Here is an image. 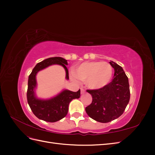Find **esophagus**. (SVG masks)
<instances>
[{"label":"esophagus","mask_w":155,"mask_h":155,"mask_svg":"<svg viewBox=\"0 0 155 155\" xmlns=\"http://www.w3.org/2000/svg\"><path fill=\"white\" fill-rule=\"evenodd\" d=\"M85 89H83V88H81V94H84L85 93Z\"/></svg>","instance_id":"34e87169"}]
</instances>
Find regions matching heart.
<instances>
[{
    "label": "heart",
    "mask_w": 155,
    "mask_h": 155,
    "mask_svg": "<svg viewBox=\"0 0 155 155\" xmlns=\"http://www.w3.org/2000/svg\"><path fill=\"white\" fill-rule=\"evenodd\" d=\"M112 75V68L106 62L94 61L82 64L76 72V76L74 73L72 78L76 80L77 78L83 82H86L88 87L98 89L105 86L110 81Z\"/></svg>",
    "instance_id": "obj_1"
}]
</instances>
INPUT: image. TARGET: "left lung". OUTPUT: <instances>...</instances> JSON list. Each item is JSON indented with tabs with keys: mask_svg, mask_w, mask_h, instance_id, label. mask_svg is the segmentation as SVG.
Returning <instances> with one entry per match:
<instances>
[{
	"mask_svg": "<svg viewBox=\"0 0 155 155\" xmlns=\"http://www.w3.org/2000/svg\"><path fill=\"white\" fill-rule=\"evenodd\" d=\"M114 69L112 81L99 89L87 90L92 97L91 105L85 108L89 117L101 123H108L124 113L130 100L128 78L123 68L109 62Z\"/></svg>",
	"mask_w": 155,
	"mask_h": 155,
	"instance_id": "1",
	"label": "left lung"
}]
</instances>
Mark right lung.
<instances>
[{"mask_svg": "<svg viewBox=\"0 0 155 155\" xmlns=\"http://www.w3.org/2000/svg\"><path fill=\"white\" fill-rule=\"evenodd\" d=\"M58 64L61 65L66 71V78L69 79L68 70L66 67L67 60L60 57L50 58L36 64L30 74L28 82L27 100L33 113L39 119L48 122H55L67 116L70 102L80 97V89L77 92L64 90L58 96L49 100H39L35 96L36 87V74L40 70L50 65Z\"/></svg>", "mask_w": 155, "mask_h": 155, "instance_id": "right-lung-1", "label": "right lung"}]
</instances>
